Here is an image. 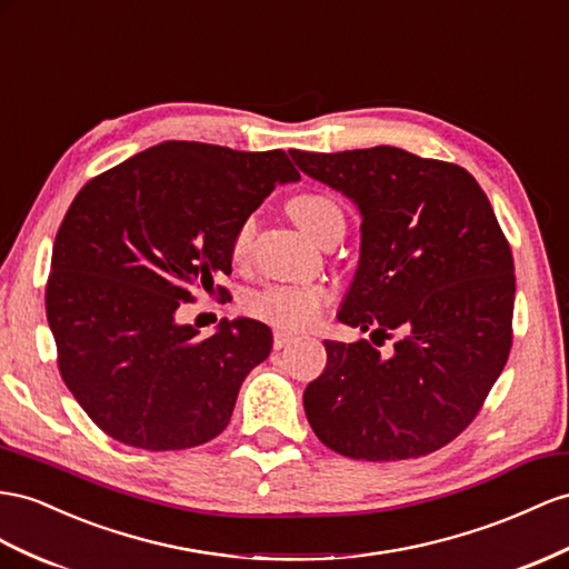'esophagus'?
I'll list each match as a JSON object with an SVG mask.
<instances>
[{"label":"esophagus","instance_id":"34e87169","mask_svg":"<svg viewBox=\"0 0 569 569\" xmlns=\"http://www.w3.org/2000/svg\"><path fill=\"white\" fill-rule=\"evenodd\" d=\"M293 339H296V333L283 331V329H276V331H273V348H283V346H288Z\"/></svg>","mask_w":569,"mask_h":569}]
</instances>
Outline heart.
Segmentation results:
<instances>
[{
	"mask_svg": "<svg viewBox=\"0 0 569 569\" xmlns=\"http://www.w3.org/2000/svg\"><path fill=\"white\" fill-rule=\"evenodd\" d=\"M288 211L293 216V221L317 242L329 236L331 230L343 232V213L339 203L325 194H298L288 201ZM252 236L254 221H244L238 228L236 238H232V254H236V259H242L247 250H250ZM327 300L329 290L325 286L273 283L247 298V312L276 329L298 331L317 322Z\"/></svg>",
	"mask_w": 569,
	"mask_h": 569,
	"instance_id": "1",
	"label": "heart"
}]
</instances>
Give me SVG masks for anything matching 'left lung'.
<instances>
[{
    "label": "left lung",
    "mask_w": 569,
    "mask_h": 569,
    "mask_svg": "<svg viewBox=\"0 0 569 569\" xmlns=\"http://www.w3.org/2000/svg\"><path fill=\"white\" fill-rule=\"evenodd\" d=\"M360 211V259L339 322L370 339L325 341L302 395L315 435L343 457L418 459L471 423L512 346L515 261L473 174L397 146L290 151Z\"/></svg>",
    "instance_id": "obj_1"
}]
</instances>
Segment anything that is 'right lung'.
I'll use <instances>...</instances> for the list:
<instances>
[{
	"instance_id": "1",
	"label": "right lung",
	"mask_w": 569,
	"mask_h": 569,
	"mask_svg": "<svg viewBox=\"0 0 569 569\" xmlns=\"http://www.w3.org/2000/svg\"><path fill=\"white\" fill-rule=\"evenodd\" d=\"M283 151L163 141L86 184L57 230L46 290L62 380L112 440L168 451L213 440L273 346L250 317L199 337L178 310L216 293L232 238L276 184Z\"/></svg>"
}]
</instances>
